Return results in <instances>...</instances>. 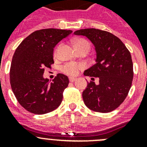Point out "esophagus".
Segmentation results:
<instances>
[{
    "mask_svg": "<svg viewBox=\"0 0 147 147\" xmlns=\"http://www.w3.org/2000/svg\"><path fill=\"white\" fill-rule=\"evenodd\" d=\"M69 80L71 82H75L76 80V78L75 77H69Z\"/></svg>",
    "mask_w": 147,
    "mask_h": 147,
    "instance_id": "34e87169",
    "label": "esophagus"
}]
</instances>
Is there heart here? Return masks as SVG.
<instances>
[{"label": "heart", "instance_id": "obj_1", "mask_svg": "<svg viewBox=\"0 0 147 147\" xmlns=\"http://www.w3.org/2000/svg\"><path fill=\"white\" fill-rule=\"evenodd\" d=\"M74 44L76 49H79V48H81L82 46H85V45L89 46L88 42L85 41V40H82V39H77V40H74ZM82 67L83 66L80 64H77L75 62H68V63H66L65 65L62 66L61 70H62V72L66 74L75 76V75L77 74L79 71Z\"/></svg>", "mask_w": 147, "mask_h": 147}]
</instances>
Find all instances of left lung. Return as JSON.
I'll list each match as a JSON object with an SVG mask.
<instances>
[{
    "label": "left lung",
    "instance_id": "left-lung-1",
    "mask_svg": "<svg viewBox=\"0 0 147 147\" xmlns=\"http://www.w3.org/2000/svg\"><path fill=\"white\" fill-rule=\"evenodd\" d=\"M74 34L86 37L94 45L96 56V64L85 70L84 75L98 77L99 83H88L82 93L85 105L96 112H111L124 102L132 85L130 53L120 39L106 31L85 28Z\"/></svg>",
    "mask_w": 147,
    "mask_h": 147
}]
</instances>
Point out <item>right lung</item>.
I'll return each instance as SVG.
<instances>
[{
  "label": "right lung",
  "mask_w": 147,
  "mask_h": 147,
  "mask_svg": "<svg viewBox=\"0 0 147 147\" xmlns=\"http://www.w3.org/2000/svg\"><path fill=\"white\" fill-rule=\"evenodd\" d=\"M71 33V30L57 28L38 30L17 48L10 68V84L18 102L30 113L45 114L60 105L68 78L59 74L50 82L43 73L54 63L56 45Z\"/></svg>",
  "instance_id": "add662e5"
}]
</instances>
